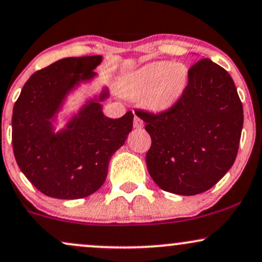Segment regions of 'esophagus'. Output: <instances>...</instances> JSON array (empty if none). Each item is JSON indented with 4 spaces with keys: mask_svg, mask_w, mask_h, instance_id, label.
<instances>
[{
    "mask_svg": "<svg viewBox=\"0 0 262 262\" xmlns=\"http://www.w3.org/2000/svg\"><path fill=\"white\" fill-rule=\"evenodd\" d=\"M133 125H134V128H143L144 127V122H143V119H141L140 117H138V116H135L134 117V122H133Z\"/></svg>",
    "mask_w": 262,
    "mask_h": 262,
    "instance_id": "esophagus-1",
    "label": "esophagus"
}]
</instances>
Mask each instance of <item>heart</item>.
I'll return each instance as SVG.
<instances>
[{"label":"heart","mask_w":262,"mask_h":262,"mask_svg":"<svg viewBox=\"0 0 262 262\" xmlns=\"http://www.w3.org/2000/svg\"><path fill=\"white\" fill-rule=\"evenodd\" d=\"M188 84V69L183 63L152 62L128 75L122 94L129 99L143 97L151 111H166L181 99Z\"/></svg>","instance_id":"b5f03b06"}]
</instances>
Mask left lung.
<instances>
[{
    "instance_id": "obj_1",
    "label": "left lung",
    "mask_w": 262,
    "mask_h": 262,
    "mask_svg": "<svg viewBox=\"0 0 262 262\" xmlns=\"http://www.w3.org/2000/svg\"><path fill=\"white\" fill-rule=\"evenodd\" d=\"M151 137L146 165L162 190L195 195L212 188L233 166L243 105L226 69L209 58L188 69V84L171 108L137 111Z\"/></svg>"
}]
</instances>
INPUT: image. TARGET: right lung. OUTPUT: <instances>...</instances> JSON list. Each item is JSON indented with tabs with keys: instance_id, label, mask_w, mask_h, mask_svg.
Returning <instances> with one entry per match:
<instances>
[{
	"instance_id": "add662e5",
	"label": "right lung",
	"mask_w": 262,
	"mask_h": 262,
	"mask_svg": "<svg viewBox=\"0 0 262 262\" xmlns=\"http://www.w3.org/2000/svg\"><path fill=\"white\" fill-rule=\"evenodd\" d=\"M101 56L58 59L34 73L24 84L12 116V144L15 161L41 193L56 199L89 196L105 182L113 152L124 144L134 115L107 118L101 105L90 101L53 134L51 119L68 91L80 80L93 78ZM107 97L103 91L100 100Z\"/></svg>"
}]
</instances>
